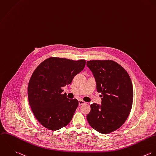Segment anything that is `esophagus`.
<instances>
[{"instance_id": "1", "label": "esophagus", "mask_w": 156, "mask_h": 156, "mask_svg": "<svg viewBox=\"0 0 156 156\" xmlns=\"http://www.w3.org/2000/svg\"><path fill=\"white\" fill-rule=\"evenodd\" d=\"M86 104V102H84V101H82V100L79 101V106L82 105H84V104Z\"/></svg>"}]
</instances>
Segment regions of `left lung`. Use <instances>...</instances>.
<instances>
[{
	"label": "left lung",
	"instance_id": "8db88e82",
	"mask_svg": "<svg viewBox=\"0 0 156 156\" xmlns=\"http://www.w3.org/2000/svg\"><path fill=\"white\" fill-rule=\"evenodd\" d=\"M87 65L102 97L101 105H90L87 119L93 129L109 134L119 128L129 116L133 102V83L127 71L113 60H89Z\"/></svg>",
	"mask_w": 156,
	"mask_h": 156
}]
</instances>
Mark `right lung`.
<instances>
[{
    "mask_svg": "<svg viewBox=\"0 0 156 156\" xmlns=\"http://www.w3.org/2000/svg\"><path fill=\"white\" fill-rule=\"evenodd\" d=\"M86 60L51 57L34 71L28 86L29 104L35 117L45 128L56 131L66 126L78 106L77 99H69L62 89L81 72Z\"/></svg>",
    "mask_w": 156,
    "mask_h": 156,
    "instance_id": "obj_1",
    "label": "right lung"
}]
</instances>
